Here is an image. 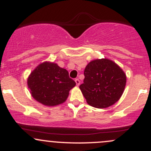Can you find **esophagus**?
Masks as SVG:
<instances>
[{"label": "esophagus", "mask_w": 151, "mask_h": 151, "mask_svg": "<svg viewBox=\"0 0 151 151\" xmlns=\"http://www.w3.org/2000/svg\"><path fill=\"white\" fill-rule=\"evenodd\" d=\"M75 83H76V84H77V86H79V85H80V80H79V79H76V80H75Z\"/></svg>", "instance_id": "1"}]
</instances>
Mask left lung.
<instances>
[{"mask_svg": "<svg viewBox=\"0 0 151 151\" xmlns=\"http://www.w3.org/2000/svg\"><path fill=\"white\" fill-rule=\"evenodd\" d=\"M85 79L80 88L91 106L109 107L120 99L124 91L126 76L122 68L107 58L90 62L85 68Z\"/></svg>", "mask_w": 151, "mask_h": 151, "instance_id": "8db88e82", "label": "left lung"}]
</instances>
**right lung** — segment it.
I'll list each match as a JSON object with an SVG mask.
<instances>
[{"instance_id":"1","label":"right lung","mask_w":151,"mask_h":151,"mask_svg":"<svg viewBox=\"0 0 151 151\" xmlns=\"http://www.w3.org/2000/svg\"><path fill=\"white\" fill-rule=\"evenodd\" d=\"M27 83L33 98L48 106L65 102L69 91L76 85L66 69L50 61L36 66L29 75Z\"/></svg>"}]
</instances>
